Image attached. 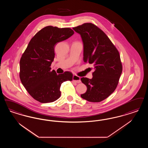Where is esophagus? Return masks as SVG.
Here are the masks:
<instances>
[{"mask_svg":"<svg viewBox=\"0 0 148 148\" xmlns=\"http://www.w3.org/2000/svg\"><path fill=\"white\" fill-rule=\"evenodd\" d=\"M73 80L77 83H80L81 82L80 77H78L77 75H74L73 77Z\"/></svg>","mask_w":148,"mask_h":148,"instance_id":"34e87169","label":"esophagus"}]
</instances>
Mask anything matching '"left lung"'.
Here are the masks:
<instances>
[{"instance_id":"8db88e82","label":"left lung","mask_w":148,"mask_h":148,"mask_svg":"<svg viewBox=\"0 0 148 148\" xmlns=\"http://www.w3.org/2000/svg\"><path fill=\"white\" fill-rule=\"evenodd\" d=\"M84 44V61L92 64V78L82 77L87 91L81 97L89 102L104 100L116 90L122 72L119 53L106 34L96 25L85 23L73 27Z\"/></svg>"}]
</instances>
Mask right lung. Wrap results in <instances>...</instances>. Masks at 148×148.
Segmentation results:
<instances>
[{"label": "right lung", "instance_id": "1", "mask_svg": "<svg viewBox=\"0 0 148 148\" xmlns=\"http://www.w3.org/2000/svg\"><path fill=\"white\" fill-rule=\"evenodd\" d=\"M71 28L48 26L40 30L31 40L20 60L19 76L29 94L41 103L54 102L60 96L61 84L71 81L73 74H57L50 67L54 58V47L74 34Z\"/></svg>", "mask_w": 148, "mask_h": 148}]
</instances>
